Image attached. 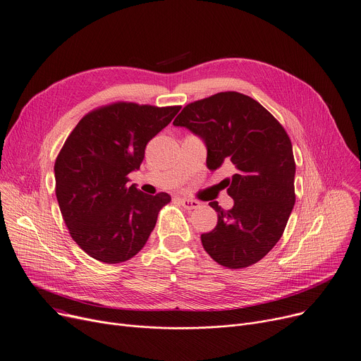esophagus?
<instances>
[{
	"mask_svg": "<svg viewBox=\"0 0 361 361\" xmlns=\"http://www.w3.org/2000/svg\"><path fill=\"white\" fill-rule=\"evenodd\" d=\"M177 200H178V202H180L184 208H187V209H197V208L200 207V202H198V201H195V200L183 198V197H178Z\"/></svg>",
	"mask_w": 361,
	"mask_h": 361,
	"instance_id": "obj_1",
	"label": "esophagus"
}]
</instances>
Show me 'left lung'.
Returning <instances> with one entry per match:
<instances>
[{
	"label": "left lung",
	"instance_id": "8db88e82",
	"mask_svg": "<svg viewBox=\"0 0 361 361\" xmlns=\"http://www.w3.org/2000/svg\"><path fill=\"white\" fill-rule=\"evenodd\" d=\"M201 137L207 167L232 164L224 180L233 207L218 212L216 226L201 235L207 254L219 265L241 269L261 261L281 239L295 205L292 143L278 120L257 100L221 92L187 104L173 122Z\"/></svg>",
	"mask_w": 361,
	"mask_h": 361
}]
</instances>
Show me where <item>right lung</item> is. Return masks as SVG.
Listing matches in <instances>:
<instances>
[{
  "label": "right lung",
  "mask_w": 361,
  "mask_h": 361,
  "mask_svg": "<svg viewBox=\"0 0 361 361\" xmlns=\"http://www.w3.org/2000/svg\"><path fill=\"white\" fill-rule=\"evenodd\" d=\"M180 109L116 102L83 116L68 136L55 161V192L72 239L89 257L120 264L146 245L171 197L147 195L128 176Z\"/></svg>",
  "instance_id": "1"
}]
</instances>
